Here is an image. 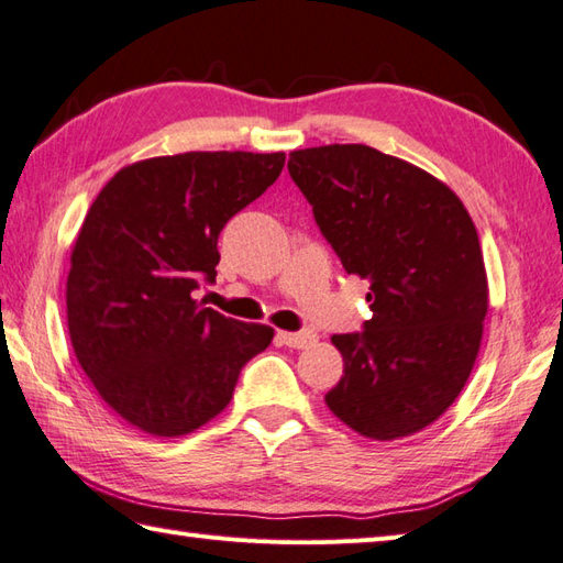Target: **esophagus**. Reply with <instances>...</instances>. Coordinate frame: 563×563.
I'll use <instances>...</instances> for the list:
<instances>
[{
    "label": "esophagus",
    "instance_id": "obj_1",
    "mask_svg": "<svg viewBox=\"0 0 563 563\" xmlns=\"http://www.w3.org/2000/svg\"><path fill=\"white\" fill-rule=\"evenodd\" d=\"M278 341L288 349H307L309 343L317 341L314 331H278Z\"/></svg>",
    "mask_w": 563,
    "mask_h": 563
}]
</instances>
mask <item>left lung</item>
<instances>
[{"instance_id":"8db88e82","label":"left lung","mask_w":563,"mask_h":563,"mask_svg":"<svg viewBox=\"0 0 563 563\" xmlns=\"http://www.w3.org/2000/svg\"><path fill=\"white\" fill-rule=\"evenodd\" d=\"M288 172L343 268L369 283L373 319L331 336L343 377L327 406L365 438L413 435L460 397L482 345L488 285L470 212L367 145L297 150Z\"/></svg>"}]
</instances>
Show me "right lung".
<instances>
[{"label":"right lung","mask_w":563,"mask_h":563,"mask_svg":"<svg viewBox=\"0 0 563 563\" xmlns=\"http://www.w3.org/2000/svg\"><path fill=\"white\" fill-rule=\"evenodd\" d=\"M285 154L186 152L130 164L91 202L71 249L67 327L111 409L157 438L194 433L230 404L273 329L194 300L214 283L218 236Z\"/></svg>","instance_id":"obj_1"}]
</instances>
